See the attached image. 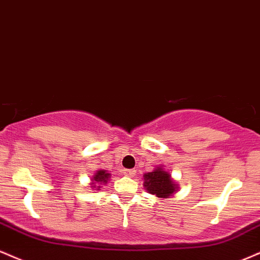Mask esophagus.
I'll list each match as a JSON object with an SVG mask.
<instances>
[{
  "label": "esophagus",
  "mask_w": 260,
  "mask_h": 260,
  "mask_svg": "<svg viewBox=\"0 0 260 260\" xmlns=\"http://www.w3.org/2000/svg\"><path fill=\"white\" fill-rule=\"evenodd\" d=\"M135 172H136V170H134V169H125L124 170V175L125 176H133L134 174H135Z\"/></svg>",
  "instance_id": "1"
}]
</instances>
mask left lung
Returning a JSON list of instances; mask_svg holds the SVG:
<instances>
[{"label":"left lung","mask_w":260,"mask_h":260,"mask_svg":"<svg viewBox=\"0 0 260 260\" xmlns=\"http://www.w3.org/2000/svg\"><path fill=\"white\" fill-rule=\"evenodd\" d=\"M143 179H145L143 186L146 187V190L157 197L166 198L172 196L175 192L176 185L170 179L169 173L164 172L161 168H158L154 172L145 174Z\"/></svg>","instance_id":"8db88e82"}]
</instances>
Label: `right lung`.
I'll return each instance as SVG.
<instances>
[{"label": "right lung", "instance_id": "right-lung-1", "mask_svg": "<svg viewBox=\"0 0 260 260\" xmlns=\"http://www.w3.org/2000/svg\"><path fill=\"white\" fill-rule=\"evenodd\" d=\"M109 178H111V174L107 173L106 170H99V172L94 174L92 184H94V182H97V184H102V182L103 184H106L107 180ZM93 187H96V185H94ZM99 187H101V186H99Z\"/></svg>", "mask_w": 260, "mask_h": 260}]
</instances>
